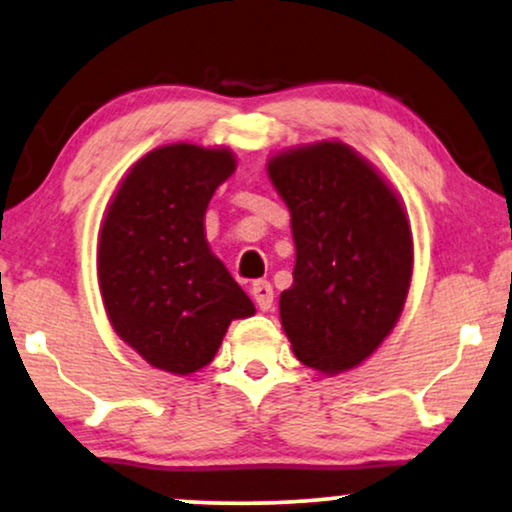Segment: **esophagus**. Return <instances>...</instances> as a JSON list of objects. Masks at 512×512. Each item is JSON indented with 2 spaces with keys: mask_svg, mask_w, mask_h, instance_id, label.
I'll return each mask as SVG.
<instances>
[{
  "mask_svg": "<svg viewBox=\"0 0 512 512\" xmlns=\"http://www.w3.org/2000/svg\"><path fill=\"white\" fill-rule=\"evenodd\" d=\"M251 296H254L258 310L263 312H268L272 303H275V291H272V284L265 282V279L254 282V286H251Z\"/></svg>",
  "mask_w": 512,
  "mask_h": 512,
  "instance_id": "obj_1",
  "label": "esophagus"
}]
</instances>
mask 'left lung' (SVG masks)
<instances>
[{"label":"left lung","instance_id":"1","mask_svg":"<svg viewBox=\"0 0 512 512\" xmlns=\"http://www.w3.org/2000/svg\"><path fill=\"white\" fill-rule=\"evenodd\" d=\"M268 177L289 207L296 244L293 284L279 296L293 354L326 375L359 366L408 298L412 233L401 200L342 142L277 153Z\"/></svg>","mask_w":512,"mask_h":512}]
</instances>
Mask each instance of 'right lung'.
Segmentation results:
<instances>
[{
	"label": "right lung",
	"instance_id": "1",
	"mask_svg": "<svg viewBox=\"0 0 512 512\" xmlns=\"http://www.w3.org/2000/svg\"><path fill=\"white\" fill-rule=\"evenodd\" d=\"M233 172L226 146H160L130 167L109 202L97 244L104 310L153 368H205L230 321L256 312L205 237L209 200Z\"/></svg>",
	"mask_w": 512,
	"mask_h": 512
}]
</instances>
